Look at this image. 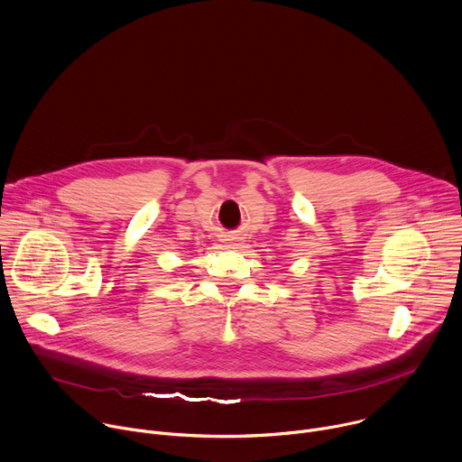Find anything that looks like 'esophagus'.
<instances>
[{
    "mask_svg": "<svg viewBox=\"0 0 462 462\" xmlns=\"http://www.w3.org/2000/svg\"><path fill=\"white\" fill-rule=\"evenodd\" d=\"M234 239H237V237H234ZM232 241V239H230ZM232 246H237V245H232Z\"/></svg>",
    "mask_w": 462,
    "mask_h": 462,
    "instance_id": "obj_1",
    "label": "esophagus"
}]
</instances>
